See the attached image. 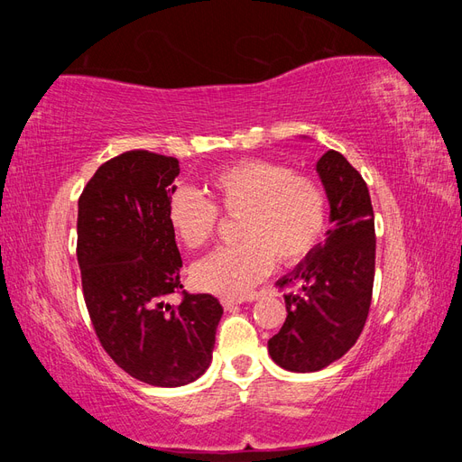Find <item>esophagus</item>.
Wrapping results in <instances>:
<instances>
[{
  "label": "esophagus",
  "instance_id": "obj_1",
  "mask_svg": "<svg viewBox=\"0 0 462 462\" xmlns=\"http://www.w3.org/2000/svg\"><path fill=\"white\" fill-rule=\"evenodd\" d=\"M243 302H245L243 299H231V297H223L221 299V304H223V309H226V310H233V309H236V306L243 304Z\"/></svg>",
  "mask_w": 462,
  "mask_h": 462
}]
</instances>
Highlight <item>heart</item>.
<instances>
[{
  "label": "heart",
  "mask_w": 462,
  "mask_h": 462,
  "mask_svg": "<svg viewBox=\"0 0 462 462\" xmlns=\"http://www.w3.org/2000/svg\"><path fill=\"white\" fill-rule=\"evenodd\" d=\"M212 200L192 189H177L165 216L185 248L212 241L223 216L239 217L241 243L217 248L194 263L192 282L202 291L239 299L270 275L273 260L283 265L309 256L328 221V194L312 175L292 171L285 162L246 158L209 175Z\"/></svg>",
  "instance_id": "heart-1"
}]
</instances>
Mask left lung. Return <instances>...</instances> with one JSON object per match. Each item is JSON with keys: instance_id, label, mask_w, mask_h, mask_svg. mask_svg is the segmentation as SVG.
<instances>
[{"instance_id": "obj_1", "label": "left lung", "mask_w": 462, "mask_h": 462, "mask_svg": "<svg viewBox=\"0 0 462 462\" xmlns=\"http://www.w3.org/2000/svg\"><path fill=\"white\" fill-rule=\"evenodd\" d=\"M324 183L333 227L328 241L289 275L283 328L268 341L275 365L291 372H318L341 358L366 324L374 272L375 231L366 180L343 153L328 150L316 163Z\"/></svg>"}]
</instances>
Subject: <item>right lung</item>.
I'll return each instance as SVG.
<instances>
[{"label":"right lung","instance_id":"right-lung-1","mask_svg":"<svg viewBox=\"0 0 462 462\" xmlns=\"http://www.w3.org/2000/svg\"><path fill=\"white\" fill-rule=\"evenodd\" d=\"M179 160L131 150L107 160L79 199L77 260L82 295L104 351L129 375L158 387L208 370L223 309L212 295L180 291V260L165 208Z\"/></svg>","mask_w":462,"mask_h":462}]
</instances>
